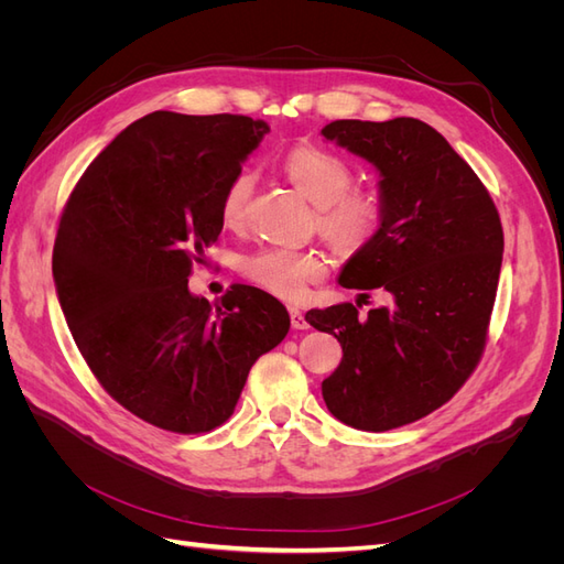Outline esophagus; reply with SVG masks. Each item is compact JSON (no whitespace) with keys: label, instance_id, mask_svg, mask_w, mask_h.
Segmentation results:
<instances>
[{"label":"esophagus","instance_id":"obj_1","mask_svg":"<svg viewBox=\"0 0 564 564\" xmlns=\"http://www.w3.org/2000/svg\"><path fill=\"white\" fill-rule=\"evenodd\" d=\"M289 317H292V327L294 329H308L311 327L308 319H305V315H303V311L296 308V305H292V308H289Z\"/></svg>","mask_w":564,"mask_h":564}]
</instances>
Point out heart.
<instances>
[{"instance_id": "heart-1", "label": "heart", "mask_w": 564, "mask_h": 564, "mask_svg": "<svg viewBox=\"0 0 564 564\" xmlns=\"http://www.w3.org/2000/svg\"><path fill=\"white\" fill-rule=\"evenodd\" d=\"M284 174L315 204L317 232L340 253H357L377 237L386 204L377 187L352 185L346 158L319 145H296L282 160ZM253 174L242 169L224 187L218 214L226 228H242L253 193ZM327 259L315 249L265 247L237 263L251 284L286 301L301 299L308 286L327 275Z\"/></svg>"}]
</instances>
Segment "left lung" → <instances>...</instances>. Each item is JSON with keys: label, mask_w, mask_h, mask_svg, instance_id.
<instances>
[{"label": "left lung", "mask_w": 564, "mask_h": 564, "mask_svg": "<svg viewBox=\"0 0 564 564\" xmlns=\"http://www.w3.org/2000/svg\"><path fill=\"white\" fill-rule=\"evenodd\" d=\"M322 135L381 172L383 224L340 272L388 308L360 315L362 299L305 315L338 338L344 360L322 381L329 412L383 433L429 416L468 381L487 346L503 228L485 183L421 119H336Z\"/></svg>", "instance_id": "1"}]
</instances>
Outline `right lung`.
<instances>
[{"label": "right lung", "instance_id": "right-lung-1", "mask_svg": "<svg viewBox=\"0 0 564 564\" xmlns=\"http://www.w3.org/2000/svg\"><path fill=\"white\" fill-rule=\"evenodd\" d=\"M268 124L245 115L135 119L67 197L54 280L75 344L133 416L197 435L226 423L249 369L289 332L286 308L232 284L214 305L187 292L224 220L226 183Z\"/></svg>", "mask_w": 564, "mask_h": 564}]
</instances>
